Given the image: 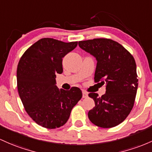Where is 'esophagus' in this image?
I'll return each instance as SVG.
<instances>
[{
    "instance_id": "34e87169",
    "label": "esophagus",
    "mask_w": 152,
    "mask_h": 152,
    "mask_svg": "<svg viewBox=\"0 0 152 152\" xmlns=\"http://www.w3.org/2000/svg\"><path fill=\"white\" fill-rule=\"evenodd\" d=\"M82 94H83V98H86L88 96V93L86 92V91H84V90H83Z\"/></svg>"
}]
</instances>
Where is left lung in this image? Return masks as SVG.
<instances>
[{
  "instance_id": "left-lung-1",
  "label": "left lung",
  "mask_w": 152,
  "mask_h": 152,
  "mask_svg": "<svg viewBox=\"0 0 152 152\" xmlns=\"http://www.w3.org/2000/svg\"><path fill=\"white\" fill-rule=\"evenodd\" d=\"M79 45L97 61L94 82L106 84V93L102 96L89 94L95 103L88 113L89 119L98 127H115L126 120L134 105L138 84L134 58L111 39L79 41Z\"/></svg>"
}]
</instances>
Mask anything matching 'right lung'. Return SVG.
<instances>
[{"label": "right lung", "mask_w": 152, "mask_h": 152, "mask_svg": "<svg viewBox=\"0 0 152 152\" xmlns=\"http://www.w3.org/2000/svg\"><path fill=\"white\" fill-rule=\"evenodd\" d=\"M77 45L42 38L20 58L16 71L19 96L30 118L42 127L54 129L66 124L82 97L79 88L66 91L56 85V74L63 73V58Z\"/></svg>", "instance_id": "right-lung-1"}]
</instances>
